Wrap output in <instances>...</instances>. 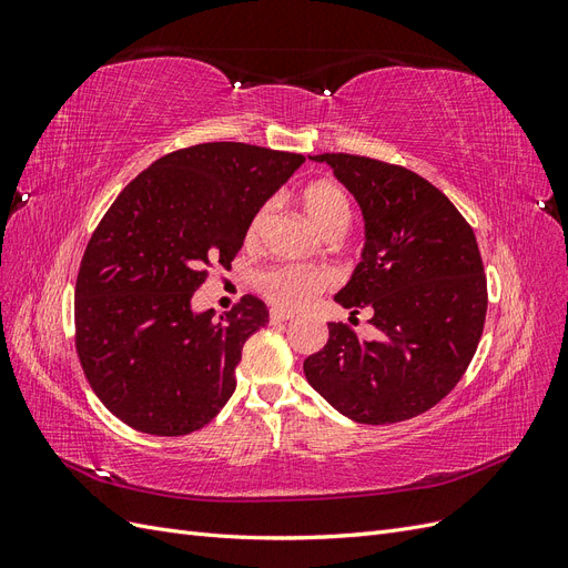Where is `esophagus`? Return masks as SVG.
I'll list each match as a JSON object with an SVG mask.
<instances>
[{
  "instance_id": "1",
  "label": "esophagus",
  "mask_w": 568,
  "mask_h": 568,
  "mask_svg": "<svg viewBox=\"0 0 568 568\" xmlns=\"http://www.w3.org/2000/svg\"><path fill=\"white\" fill-rule=\"evenodd\" d=\"M291 317H294V315L286 313V311H280V307H272V311H270V322H272V324H282V322H288Z\"/></svg>"
}]
</instances>
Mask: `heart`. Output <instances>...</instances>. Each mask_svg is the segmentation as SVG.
<instances>
[{
    "instance_id": "heart-1",
    "label": "heart",
    "mask_w": 568,
    "mask_h": 568,
    "mask_svg": "<svg viewBox=\"0 0 568 568\" xmlns=\"http://www.w3.org/2000/svg\"><path fill=\"white\" fill-rule=\"evenodd\" d=\"M301 209L322 234L334 230L343 232L351 222V201L346 192L329 180L307 184L301 192ZM267 211L270 205H263V209L255 211V215L248 222L246 242H255L257 232H261L267 217ZM332 282V274L326 270L294 263L267 265L255 274V288L261 291L270 303L284 307V311H298V307H305L317 294L329 288Z\"/></svg>"
}]
</instances>
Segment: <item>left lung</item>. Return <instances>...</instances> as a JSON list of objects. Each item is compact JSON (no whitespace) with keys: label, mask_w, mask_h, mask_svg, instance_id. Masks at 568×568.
I'll return each mask as SVG.
<instances>
[{"label":"left lung","mask_w":568,"mask_h":568,"mask_svg":"<svg viewBox=\"0 0 568 568\" xmlns=\"http://www.w3.org/2000/svg\"><path fill=\"white\" fill-rule=\"evenodd\" d=\"M365 215L363 261L336 303L367 311L379 338L329 322L303 363L307 382L359 424H398L432 409L467 372L484 334L488 282L474 230L422 175L353 153H320Z\"/></svg>","instance_id":"1"}]
</instances>
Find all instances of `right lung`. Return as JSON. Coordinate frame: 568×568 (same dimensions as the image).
I'll list each match as a JSON object with an SVG mask.
<instances>
[{"label":"right lung","mask_w":568,"mask_h":568,"mask_svg":"<svg viewBox=\"0 0 568 568\" xmlns=\"http://www.w3.org/2000/svg\"><path fill=\"white\" fill-rule=\"evenodd\" d=\"M301 153L242 142L178 149L136 175L97 225L75 282V351L120 422L151 436L209 424L236 388L267 305L192 313L209 270H230L255 211L294 175Z\"/></svg>","instance_id":"add662e5"}]
</instances>
